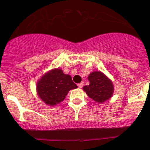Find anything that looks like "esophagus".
Here are the masks:
<instances>
[{
    "label": "esophagus",
    "mask_w": 150,
    "mask_h": 150,
    "mask_svg": "<svg viewBox=\"0 0 150 150\" xmlns=\"http://www.w3.org/2000/svg\"><path fill=\"white\" fill-rule=\"evenodd\" d=\"M83 83H79V84H78V86L79 88H81L82 87H83Z\"/></svg>",
    "instance_id": "esophagus-1"
}]
</instances>
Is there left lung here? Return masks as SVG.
I'll use <instances>...</instances> for the list:
<instances>
[{
	"instance_id": "left-lung-1",
	"label": "left lung",
	"mask_w": 150,
	"mask_h": 150,
	"mask_svg": "<svg viewBox=\"0 0 150 150\" xmlns=\"http://www.w3.org/2000/svg\"><path fill=\"white\" fill-rule=\"evenodd\" d=\"M90 83L85 86L83 90L88 96L99 103H103L113 96L114 86L111 81L103 72L93 71L88 77Z\"/></svg>"
}]
</instances>
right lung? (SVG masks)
<instances>
[{
  "mask_svg": "<svg viewBox=\"0 0 150 150\" xmlns=\"http://www.w3.org/2000/svg\"><path fill=\"white\" fill-rule=\"evenodd\" d=\"M39 98L50 106H54L63 101L69 91L78 86L72 82L70 75H66L59 68L44 74L37 83Z\"/></svg>",
  "mask_w": 150,
  "mask_h": 150,
  "instance_id": "obj_1",
  "label": "right lung"
}]
</instances>
